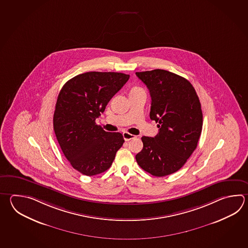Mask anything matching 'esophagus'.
Returning <instances> with one entry per match:
<instances>
[{"label":"esophagus","instance_id":"esophagus-1","mask_svg":"<svg viewBox=\"0 0 248 248\" xmlns=\"http://www.w3.org/2000/svg\"><path fill=\"white\" fill-rule=\"evenodd\" d=\"M123 136H124V140L125 141H129V140H131L132 139H134V138H136L135 135H132L131 133H129V132H124L123 133Z\"/></svg>","mask_w":248,"mask_h":248}]
</instances>
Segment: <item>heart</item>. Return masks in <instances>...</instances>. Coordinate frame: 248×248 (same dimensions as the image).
<instances>
[{
    "mask_svg": "<svg viewBox=\"0 0 248 248\" xmlns=\"http://www.w3.org/2000/svg\"><path fill=\"white\" fill-rule=\"evenodd\" d=\"M132 90H141V88H140V87H134Z\"/></svg>",
    "mask_w": 248,
    "mask_h": 248,
    "instance_id": "heart-1",
    "label": "heart"
}]
</instances>
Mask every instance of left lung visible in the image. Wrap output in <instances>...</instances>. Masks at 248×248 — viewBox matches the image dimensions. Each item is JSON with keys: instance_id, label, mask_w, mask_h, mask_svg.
<instances>
[{"instance_id": "obj_1", "label": "left lung", "mask_w": 248, "mask_h": 248, "mask_svg": "<svg viewBox=\"0 0 248 248\" xmlns=\"http://www.w3.org/2000/svg\"><path fill=\"white\" fill-rule=\"evenodd\" d=\"M151 95L150 118L159 132L143 136V149L136 155L138 164L155 177L177 171L197 147L202 130L201 102L192 84L165 70L136 72Z\"/></svg>"}]
</instances>
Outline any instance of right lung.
I'll list each match as a JSON object with an SVG mask.
<instances>
[{"mask_svg":"<svg viewBox=\"0 0 248 248\" xmlns=\"http://www.w3.org/2000/svg\"><path fill=\"white\" fill-rule=\"evenodd\" d=\"M130 75L90 71L62 86L54 113V131L71 166L86 176L106 171L124 140L119 132H105L95 120Z\"/></svg>","mask_w":248,"mask_h":248,"instance_id":"add662e5","label":"right lung"}]
</instances>
